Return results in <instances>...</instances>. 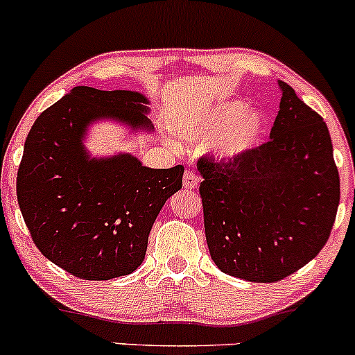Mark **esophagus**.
<instances>
[{"label":"esophagus","mask_w":355,"mask_h":355,"mask_svg":"<svg viewBox=\"0 0 355 355\" xmlns=\"http://www.w3.org/2000/svg\"><path fill=\"white\" fill-rule=\"evenodd\" d=\"M182 184H184L186 189H194L199 184V179L196 174L193 173V171L188 169L184 173V178H182Z\"/></svg>","instance_id":"obj_1"}]
</instances>
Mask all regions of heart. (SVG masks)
<instances>
[{
	"mask_svg": "<svg viewBox=\"0 0 355 355\" xmlns=\"http://www.w3.org/2000/svg\"><path fill=\"white\" fill-rule=\"evenodd\" d=\"M246 110L245 102H221L201 114L174 115V130L191 144L214 142L220 159H238L257 144L265 125L261 114Z\"/></svg>",
	"mask_w": 355,
	"mask_h": 355,
	"instance_id": "b5f03b06",
	"label": "heart"
}]
</instances>
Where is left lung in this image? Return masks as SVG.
Instances as JSON below:
<instances>
[{
	"mask_svg": "<svg viewBox=\"0 0 355 355\" xmlns=\"http://www.w3.org/2000/svg\"><path fill=\"white\" fill-rule=\"evenodd\" d=\"M280 110L270 141L238 159L198 161L209 254L223 273L273 284L327 243L340 179L324 119L278 80Z\"/></svg>",
	"mask_w": 355,
	"mask_h": 355,
	"instance_id": "obj_1",
	"label": "left lung"
}]
</instances>
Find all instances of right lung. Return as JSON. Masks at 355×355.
Listing matches in <instances>:
<instances>
[{"label":"right lung","mask_w":355,"mask_h":355,"mask_svg":"<svg viewBox=\"0 0 355 355\" xmlns=\"http://www.w3.org/2000/svg\"><path fill=\"white\" fill-rule=\"evenodd\" d=\"M147 103L139 92L75 87L28 132L19 209L43 257L73 277L110 280L137 270L159 211L182 188V166L150 169L130 154L90 157L83 146L98 119L150 132Z\"/></svg>","instance_id":"1"}]
</instances>
